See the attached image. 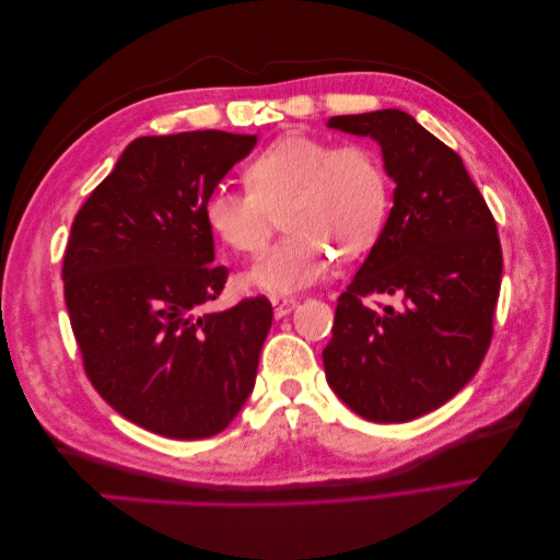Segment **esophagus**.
Here are the masks:
<instances>
[{"instance_id":"obj_1","label":"esophagus","mask_w":560,"mask_h":560,"mask_svg":"<svg viewBox=\"0 0 560 560\" xmlns=\"http://www.w3.org/2000/svg\"><path fill=\"white\" fill-rule=\"evenodd\" d=\"M270 303H273V315L278 319L290 315L296 308V299H292V296H270Z\"/></svg>"}]
</instances>
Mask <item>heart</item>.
<instances>
[{"label":"heart","mask_w":560,"mask_h":560,"mask_svg":"<svg viewBox=\"0 0 560 560\" xmlns=\"http://www.w3.org/2000/svg\"><path fill=\"white\" fill-rule=\"evenodd\" d=\"M245 184L247 189H214L206 219L231 249L259 254L282 214L290 233L249 270V282L270 294L317 282L334 249L341 257L366 252L389 212V175L364 142L284 135L247 163Z\"/></svg>","instance_id":"b5f03b06"}]
</instances>
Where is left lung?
I'll return each mask as SVG.
<instances>
[{"label": "left lung", "instance_id": "left-lung-1", "mask_svg": "<svg viewBox=\"0 0 560 560\" xmlns=\"http://www.w3.org/2000/svg\"><path fill=\"white\" fill-rule=\"evenodd\" d=\"M327 126L374 138L397 186L376 245L338 296L325 374L358 416L409 422L460 393L486 358L502 282L498 224L463 159L413 116L381 109ZM371 293L400 306L371 310Z\"/></svg>", "mask_w": 560, "mask_h": 560}]
</instances>
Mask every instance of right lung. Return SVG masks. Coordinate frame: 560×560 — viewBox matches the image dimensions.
<instances>
[{
  "label": "right lung",
  "instance_id": "1",
  "mask_svg": "<svg viewBox=\"0 0 560 560\" xmlns=\"http://www.w3.org/2000/svg\"><path fill=\"white\" fill-rule=\"evenodd\" d=\"M254 144L224 130L132 140L72 222L62 282L83 371L114 411L161 436L219 434L257 378L270 301L202 311L229 278L206 202Z\"/></svg>",
  "mask_w": 560,
  "mask_h": 560
}]
</instances>
